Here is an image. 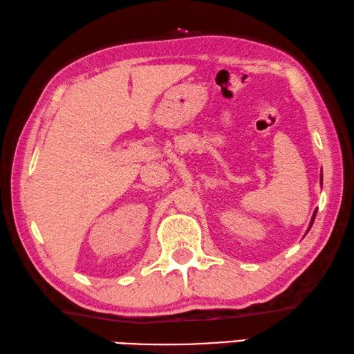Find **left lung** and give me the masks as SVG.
Listing matches in <instances>:
<instances>
[{
    "label": "left lung",
    "mask_w": 354,
    "mask_h": 354,
    "mask_svg": "<svg viewBox=\"0 0 354 354\" xmlns=\"http://www.w3.org/2000/svg\"><path fill=\"white\" fill-rule=\"evenodd\" d=\"M320 182H322V176H320ZM315 213H317V212H314V216H313V219H311V224H309V228H311L313 222H314V219H315Z\"/></svg>",
    "instance_id": "1"
}]
</instances>
